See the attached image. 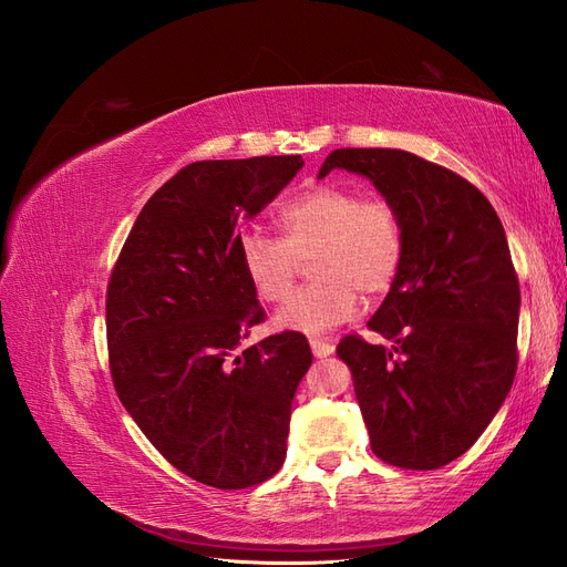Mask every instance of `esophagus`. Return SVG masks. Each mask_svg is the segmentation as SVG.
<instances>
[{"mask_svg": "<svg viewBox=\"0 0 567 567\" xmlns=\"http://www.w3.org/2000/svg\"><path fill=\"white\" fill-rule=\"evenodd\" d=\"M310 348H312V352H315V357H317V359L329 357V354H333V350H336L333 342H329V340H321V338H312V340H310Z\"/></svg>", "mask_w": 567, "mask_h": 567, "instance_id": "1", "label": "esophagus"}]
</instances>
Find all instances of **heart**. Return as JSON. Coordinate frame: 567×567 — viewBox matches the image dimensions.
I'll use <instances>...</instances> for the list:
<instances>
[{"label": "heart", "instance_id": "obj_1", "mask_svg": "<svg viewBox=\"0 0 567 567\" xmlns=\"http://www.w3.org/2000/svg\"><path fill=\"white\" fill-rule=\"evenodd\" d=\"M274 219L281 238L246 231L238 238V262L257 298L281 302L298 279L300 260L313 255L315 281L281 307V329L305 336L331 331L357 315L359 290L381 296L398 279L404 219L388 198L319 184L281 203Z\"/></svg>", "mask_w": 567, "mask_h": 567}]
</instances>
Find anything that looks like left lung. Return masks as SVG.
Wrapping results in <instances>:
<instances>
[{"label":"left lung","instance_id":"left-lung-1","mask_svg":"<svg viewBox=\"0 0 567 567\" xmlns=\"http://www.w3.org/2000/svg\"><path fill=\"white\" fill-rule=\"evenodd\" d=\"M331 169L364 175L404 219V260L369 329L338 342L373 454L435 471L483 435L516 379L520 286L502 219L452 169L400 148H338Z\"/></svg>","mask_w":567,"mask_h":567}]
</instances>
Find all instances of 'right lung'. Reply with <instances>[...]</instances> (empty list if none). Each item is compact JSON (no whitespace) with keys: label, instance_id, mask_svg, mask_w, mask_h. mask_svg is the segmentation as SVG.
Listing matches in <instances>:
<instances>
[{"label":"right lung","instance_id":"right-lung-1","mask_svg":"<svg viewBox=\"0 0 567 567\" xmlns=\"http://www.w3.org/2000/svg\"><path fill=\"white\" fill-rule=\"evenodd\" d=\"M300 156L198 161L148 198L106 290L113 385L177 471L217 489L279 473L290 402L312 364L298 331L241 348L265 310L238 262L236 221L298 175Z\"/></svg>","mask_w":567,"mask_h":567}]
</instances>
